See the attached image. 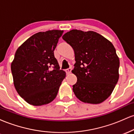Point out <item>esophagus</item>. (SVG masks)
<instances>
[{
	"mask_svg": "<svg viewBox=\"0 0 134 134\" xmlns=\"http://www.w3.org/2000/svg\"><path fill=\"white\" fill-rule=\"evenodd\" d=\"M71 71H72V69L71 68L67 69H66V70H65L66 74H69L71 73Z\"/></svg>",
	"mask_w": 134,
	"mask_h": 134,
	"instance_id": "1",
	"label": "esophagus"
}]
</instances>
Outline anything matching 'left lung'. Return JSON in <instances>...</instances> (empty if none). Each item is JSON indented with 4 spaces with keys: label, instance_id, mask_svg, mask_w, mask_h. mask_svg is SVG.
<instances>
[{
    "label": "left lung",
    "instance_id": "8db88e82",
    "mask_svg": "<svg viewBox=\"0 0 134 134\" xmlns=\"http://www.w3.org/2000/svg\"><path fill=\"white\" fill-rule=\"evenodd\" d=\"M63 40L75 53L72 72L77 78L73 91L80 101L91 104L103 102L111 95L118 81L120 60L114 46L94 31L72 30Z\"/></svg>",
    "mask_w": 134,
    "mask_h": 134
}]
</instances>
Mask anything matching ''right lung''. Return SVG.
Masks as SVG:
<instances>
[{
	"instance_id": "1",
	"label": "right lung",
	"mask_w": 134,
	"mask_h": 134,
	"mask_svg": "<svg viewBox=\"0 0 134 134\" xmlns=\"http://www.w3.org/2000/svg\"><path fill=\"white\" fill-rule=\"evenodd\" d=\"M64 31L39 32L29 38L15 53L11 64L14 84L29 104L41 106L57 95L65 72L60 70L54 50Z\"/></svg>"
}]
</instances>
